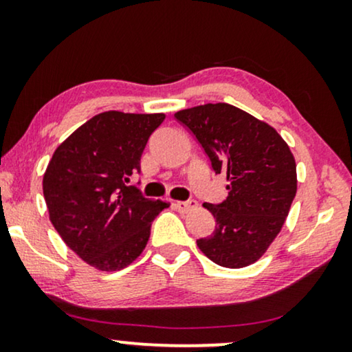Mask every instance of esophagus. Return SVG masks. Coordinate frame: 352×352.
Returning a JSON list of instances; mask_svg holds the SVG:
<instances>
[{"mask_svg": "<svg viewBox=\"0 0 352 352\" xmlns=\"http://www.w3.org/2000/svg\"><path fill=\"white\" fill-rule=\"evenodd\" d=\"M175 206L179 211H190L194 210L197 206V201L195 200H184V201H176Z\"/></svg>", "mask_w": 352, "mask_h": 352, "instance_id": "esophagus-1", "label": "esophagus"}]
</instances>
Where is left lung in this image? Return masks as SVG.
Segmentation results:
<instances>
[{
    "label": "left lung",
    "mask_w": 352,
    "mask_h": 352,
    "mask_svg": "<svg viewBox=\"0 0 352 352\" xmlns=\"http://www.w3.org/2000/svg\"><path fill=\"white\" fill-rule=\"evenodd\" d=\"M175 117L200 142L216 175L223 173L229 182L223 204H204L216 228L197 245L219 266H250L280 232L296 195L290 147L271 124L226 102L179 110Z\"/></svg>",
    "instance_id": "obj_1"
}]
</instances>
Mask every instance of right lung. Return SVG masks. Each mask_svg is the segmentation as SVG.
<instances>
[{"mask_svg": "<svg viewBox=\"0 0 352 352\" xmlns=\"http://www.w3.org/2000/svg\"><path fill=\"white\" fill-rule=\"evenodd\" d=\"M165 113L96 115L70 134L43 177L50 219L67 247L99 271H120L136 259L166 201L128 186Z\"/></svg>", "mask_w": 352, "mask_h": 352, "instance_id": "add662e5", "label": "right lung"}]
</instances>
